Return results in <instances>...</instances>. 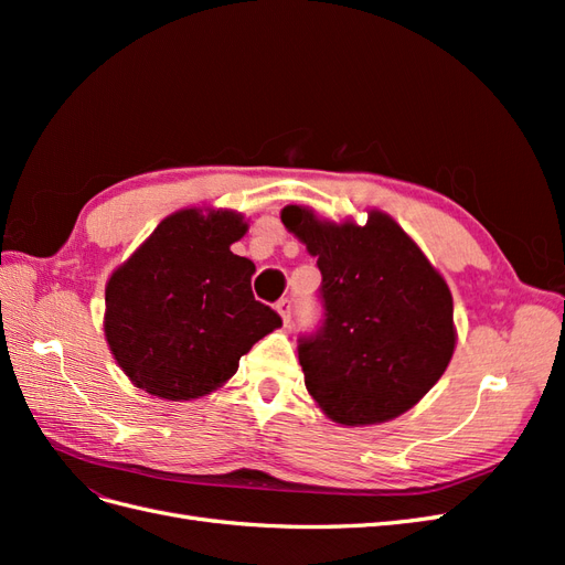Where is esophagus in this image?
Instances as JSON below:
<instances>
[{"label": "esophagus", "mask_w": 565, "mask_h": 565, "mask_svg": "<svg viewBox=\"0 0 565 565\" xmlns=\"http://www.w3.org/2000/svg\"><path fill=\"white\" fill-rule=\"evenodd\" d=\"M276 311L280 313L282 322L287 324L289 320H292V301H289V299H280V301L276 303Z\"/></svg>", "instance_id": "34e87169"}]
</instances>
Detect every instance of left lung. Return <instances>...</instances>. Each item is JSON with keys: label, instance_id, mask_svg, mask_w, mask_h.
<instances>
[{"label": "left lung", "instance_id": "left-lung-1", "mask_svg": "<svg viewBox=\"0 0 565 565\" xmlns=\"http://www.w3.org/2000/svg\"><path fill=\"white\" fill-rule=\"evenodd\" d=\"M289 233L318 256L322 330L299 341L303 384L332 422L370 426L415 407L450 365L452 295L419 245L386 212L367 224L287 204Z\"/></svg>", "mask_w": 565, "mask_h": 565}]
</instances>
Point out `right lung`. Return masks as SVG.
I'll return each mask as SVG.
<instances>
[{
    "mask_svg": "<svg viewBox=\"0 0 565 565\" xmlns=\"http://www.w3.org/2000/svg\"><path fill=\"white\" fill-rule=\"evenodd\" d=\"M245 233L241 212L185 207L113 270L104 332L136 388L164 401L207 396L280 328V316L252 295L254 264L231 252Z\"/></svg>",
    "mask_w": 565,
    "mask_h": 565,
    "instance_id": "add662e5",
    "label": "right lung"
}]
</instances>
